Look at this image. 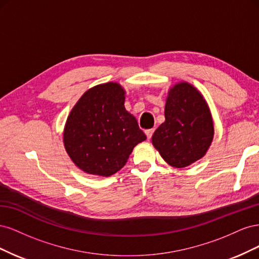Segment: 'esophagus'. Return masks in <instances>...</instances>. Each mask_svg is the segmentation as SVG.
Instances as JSON below:
<instances>
[{"label": "esophagus", "mask_w": 259, "mask_h": 259, "mask_svg": "<svg viewBox=\"0 0 259 259\" xmlns=\"http://www.w3.org/2000/svg\"><path fill=\"white\" fill-rule=\"evenodd\" d=\"M145 133H146V135H147V138L148 139H151L153 133H154V130L153 128L152 130H147Z\"/></svg>", "instance_id": "34e87169"}]
</instances>
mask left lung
<instances>
[{"label": "left lung", "instance_id": "obj_1", "mask_svg": "<svg viewBox=\"0 0 259 259\" xmlns=\"http://www.w3.org/2000/svg\"><path fill=\"white\" fill-rule=\"evenodd\" d=\"M165 121L152 135V145L170 166L183 168L205 155L213 142L214 124L202 94L187 82L168 91Z\"/></svg>", "mask_w": 259, "mask_h": 259}]
</instances>
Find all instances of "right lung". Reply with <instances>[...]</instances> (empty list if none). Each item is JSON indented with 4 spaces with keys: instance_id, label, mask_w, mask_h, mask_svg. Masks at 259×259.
<instances>
[{
    "instance_id": "right-lung-1",
    "label": "right lung",
    "mask_w": 259,
    "mask_h": 259,
    "mask_svg": "<svg viewBox=\"0 0 259 259\" xmlns=\"http://www.w3.org/2000/svg\"><path fill=\"white\" fill-rule=\"evenodd\" d=\"M124 101L122 86L109 82L86 91L70 112L64 144L70 159L85 173L105 177L115 174L134 147L146 140Z\"/></svg>"
}]
</instances>
